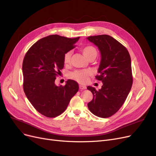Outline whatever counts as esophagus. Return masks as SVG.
<instances>
[{
  "instance_id": "1",
  "label": "esophagus",
  "mask_w": 156,
  "mask_h": 156,
  "mask_svg": "<svg viewBox=\"0 0 156 156\" xmlns=\"http://www.w3.org/2000/svg\"><path fill=\"white\" fill-rule=\"evenodd\" d=\"M79 88L81 90H85L87 88V87L86 86H84V85H79Z\"/></svg>"
}]
</instances>
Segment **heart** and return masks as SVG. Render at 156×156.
Listing matches in <instances>:
<instances>
[{
	"instance_id": "heart-1",
	"label": "heart",
	"mask_w": 156,
	"mask_h": 156,
	"mask_svg": "<svg viewBox=\"0 0 156 156\" xmlns=\"http://www.w3.org/2000/svg\"><path fill=\"white\" fill-rule=\"evenodd\" d=\"M83 54L88 59H94L98 55V51L92 45L84 46L81 49ZM71 56H72V51H68L64 55L63 61L65 64H68L70 62ZM92 71L90 69L83 70H75L72 72H70L68 75L69 79L76 81L79 83H86L89 79V77L92 75Z\"/></svg>"
}]
</instances>
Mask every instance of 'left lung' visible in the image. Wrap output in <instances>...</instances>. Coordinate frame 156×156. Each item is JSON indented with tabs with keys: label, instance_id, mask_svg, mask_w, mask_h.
I'll return each instance as SVG.
<instances>
[{
	"label": "left lung",
	"instance_id": "1",
	"mask_svg": "<svg viewBox=\"0 0 156 156\" xmlns=\"http://www.w3.org/2000/svg\"><path fill=\"white\" fill-rule=\"evenodd\" d=\"M87 39L100 51L101 59L96 79L103 82L98 91L94 87H87L93 94L88 107L94 115L108 118L120 109L131 90L133 84L131 57L125 47L110 36H89Z\"/></svg>",
	"mask_w": 156,
	"mask_h": 156
}]
</instances>
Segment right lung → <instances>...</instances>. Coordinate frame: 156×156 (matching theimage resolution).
Returning <instances> with one entry per match:
<instances>
[{"label":"right lung","mask_w":156,"mask_h":156,"mask_svg":"<svg viewBox=\"0 0 156 156\" xmlns=\"http://www.w3.org/2000/svg\"><path fill=\"white\" fill-rule=\"evenodd\" d=\"M79 39L57 34L43 37L30 47L23 59L25 95L35 109L46 117L62 114L79 90L78 84L73 80H68L64 86L55 84L64 68V54L75 48Z\"/></svg>","instance_id":"obj_1"}]
</instances>
